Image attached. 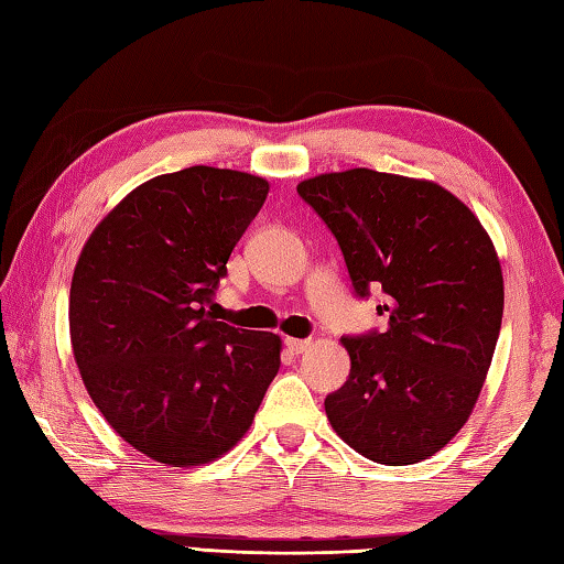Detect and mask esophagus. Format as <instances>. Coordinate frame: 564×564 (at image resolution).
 I'll return each instance as SVG.
<instances>
[{
	"label": "esophagus",
	"mask_w": 564,
	"mask_h": 564,
	"mask_svg": "<svg viewBox=\"0 0 564 564\" xmlns=\"http://www.w3.org/2000/svg\"><path fill=\"white\" fill-rule=\"evenodd\" d=\"M284 346L292 355H299V352H306L308 348H312V340L308 338H284Z\"/></svg>",
	"instance_id": "1"
}]
</instances>
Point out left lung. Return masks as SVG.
<instances>
[{
  "label": "left lung",
  "instance_id": "1",
  "mask_svg": "<svg viewBox=\"0 0 564 564\" xmlns=\"http://www.w3.org/2000/svg\"><path fill=\"white\" fill-rule=\"evenodd\" d=\"M336 236L352 290H382L387 328L346 336L348 382L326 416L352 451L413 465L465 426L501 330L503 278L479 218L429 180L355 167L299 182Z\"/></svg>",
  "mask_w": 564,
  "mask_h": 564
}]
</instances>
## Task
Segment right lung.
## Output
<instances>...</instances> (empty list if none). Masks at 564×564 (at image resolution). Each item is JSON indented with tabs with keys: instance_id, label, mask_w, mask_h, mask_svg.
<instances>
[{
	"instance_id": "obj_1",
	"label": "right lung",
	"mask_w": 564,
	"mask_h": 564,
	"mask_svg": "<svg viewBox=\"0 0 564 564\" xmlns=\"http://www.w3.org/2000/svg\"><path fill=\"white\" fill-rule=\"evenodd\" d=\"M270 185L194 165L126 194L79 252L70 338L87 392L138 453L204 465L243 438L280 370V336L216 321L226 262Z\"/></svg>"
}]
</instances>
